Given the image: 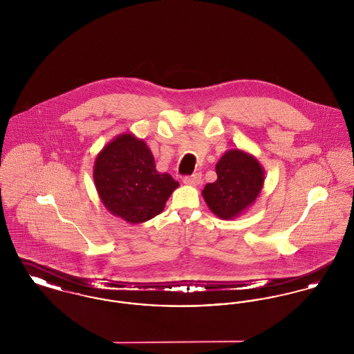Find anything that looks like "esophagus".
<instances>
[{
	"label": "esophagus",
	"mask_w": 354,
	"mask_h": 354,
	"mask_svg": "<svg viewBox=\"0 0 354 354\" xmlns=\"http://www.w3.org/2000/svg\"><path fill=\"white\" fill-rule=\"evenodd\" d=\"M183 183H185V185L196 187V185H199L202 183V175H201L199 172H196V174H194V175H191V176H185V179H183Z\"/></svg>",
	"instance_id": "1"
}]
</instances>
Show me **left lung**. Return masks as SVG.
<instances>
[{
  "mask_svg": "<svg viewBox=\"0 0 354 354\" xmlns=\"http://www.w3.org/2000/svg\"><path fill=\"white\" fill-rule=\"evenodd\" d=\"M215 169L218 179L205 185L203 199L220 219H235L259 198L266 180L264 169L252 153L232 149L223 153Z\"/></svg>",
  "mask_w": 354,
  "mask_h": 354,
  "instance_id": "1",
  "label": "left lung"
}]
</instances>
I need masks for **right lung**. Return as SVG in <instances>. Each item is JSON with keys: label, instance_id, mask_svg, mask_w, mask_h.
Segmentation results:
<instances>
[{"label": "right lung", "instance_id": "right-lung-1", "mask_svg": "<svg viewBox=\"0 0 354 354\" xmlns=\"http://www.w3.org/2000/svg\"><path fill=\"white\" fill-rule=\"evenodd\" d=\"M93 176L106 209L131 224L159 215L179 187L169 174L156 169L150 147L131 133L119 134L102 149Z\"/></svg>", "mask_w": 354, "mask_h": 354}]
</instances>
